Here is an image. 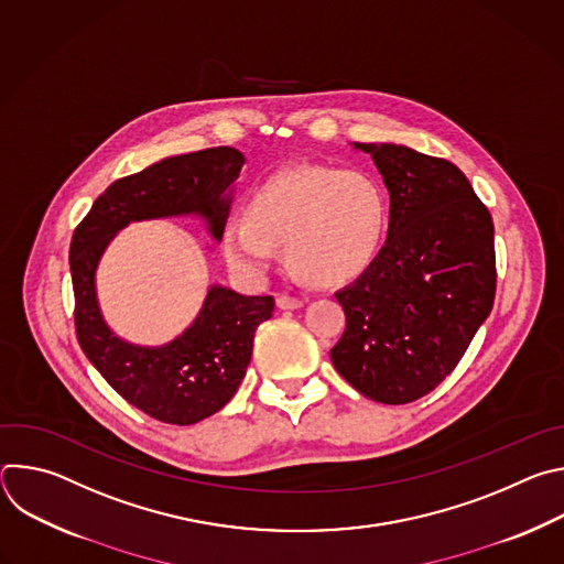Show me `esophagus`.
Instances as JSON below:
<instances>
[{"mask_svg": "<svg viewBox=\"0 0 564 564\" xmlns=\"http://www.w3.org/2000/svg\"><path fill=\"white\" fill-rule=\"evenodd\" d=\"M276 305H279L281 310H299V307H303V301L296 299V296L279 294V296H276Z\"/></svg>", "mask_w": 564, "mask_h": 564, "instance_id": "1", "label": "esophagus"}]
</instances>
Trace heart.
Segmentation results:
<instances>
[{"label": "heart", "instance_id": "1", "mask_svg": "<svg viewBox=\"0 0 564 564\" xmlns=\"http://www.w3.org/2000/svg\"><path fill=\"white\" fill-rule=\"evenodd\" d=\"M386 192L361 170L296 165L254 189L248 216H229L223 248L246 276H263L288 246L292 265L312 283L341 285L364 274L383 243Z\"/></svg>", "mask_w": 564, "mask_h": 564}]
</instances>
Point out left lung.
Returning <instances> with one entry per match:
<instances>
[{"label":"left lung","mask_w":564,"mask_h":564,"mask_svg":"<svg viewBox=\"0 0 564 564\" xmlns=\"http://www.w3.org/2000/svg\"><path fill=\"white\" fill-rule=\"evenodd\" d=\"M352 147L375 160L390 220L370 268L335 294L346 330L330 359L368 399L409 404L453 372L491 314L494 220L448 160L394 142Z\"/></svg>","instance_id":"obj_1"}]
</instances>
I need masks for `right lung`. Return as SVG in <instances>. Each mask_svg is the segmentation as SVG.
Segmentation results:
<instances>
[{"label":"right lung","instance_id":"obj_1","mask_svg":"<svg viewBox=\"0 0 564 564\" xmlns=\"http://www.w3.org/2000/svg\"><path fill=\"white\" fill-rule=\"evenodd\" d=\"M243 165L246 155L234 147L165 158L109 185L75 227L68 263L77 341L109 386L158 422L189 426L227 404L246 377L254 333L272 316L274 299L209 285L183 335L163 346H135L102 316L96 290L100 259L113 236L138 220L198 216L220 240Z\"/></svg>","mask_w":564,"mask_h":564}]
</instances>
